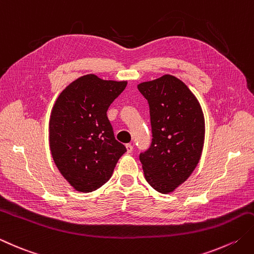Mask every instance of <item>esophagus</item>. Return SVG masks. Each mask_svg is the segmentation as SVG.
Here are the masks:
<instances>
[{
  "instance_id": "obj_1",
  "label": "esophagus",
  "mask_w": 254,
  "mask_h": 254,
  "mask_svg": "<svg viewBox=\"0 0 254 254\" xmlns=\"http://www.w3.org/2000/svg\"><path fill=\"white\" fill-rule=\"evenodd\" d=\"M126 147H127V153L130 154V153L133 152V146L131 145V144H127Z\"/></svg>"
}]
</instances>
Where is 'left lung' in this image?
Returning <instances> with one entry per match:
<instances>
[{"mask_svg":"<svg viewBox=\"0 0 254 254\" xmlns=\"http://www.w3.org/2000/svg\"><path fill=\"white\" fill-rule=\"evenodd\" d=\"M150 106L152 144L140 154L146 182L162 193L182 185L200 160L205 119L197 98L172 74L137 84Z\"/></svg>","mask_w":254,"mask_h":254,"instance_id":"obj_1","label":"left lung"}]
</instances>
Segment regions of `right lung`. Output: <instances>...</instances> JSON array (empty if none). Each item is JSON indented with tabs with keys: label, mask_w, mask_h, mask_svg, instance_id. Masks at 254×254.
<instances>
[{
	"label": "right lung",
	"mask_w": 254,
	"mask_h": 254,
	"mask_svg": "<svg viewBox=\"0 0 254 254\" xmlns=\"http://www.w3.org/2000/svg\"><path fill=\"white\" fill-rule=\"evenodd\" d=\"M127 81L103 80L93 73L64 89L49 119V146L57 168L74 190L90 192L106 184L126 146L114 137L107 117Z\"/></svg>",
	"instance_id": "add662e5"
}]
</instances>
